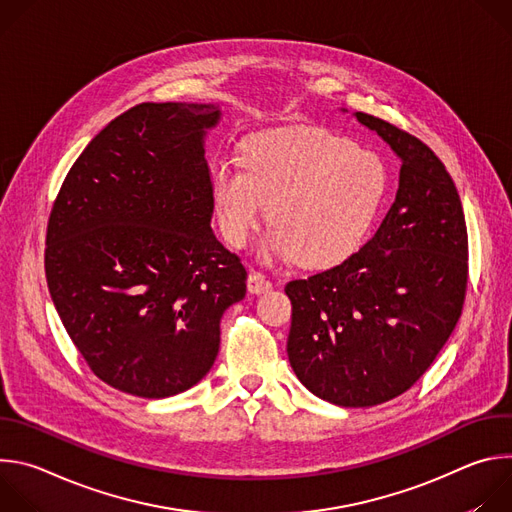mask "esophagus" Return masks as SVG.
<instances>
[{
  "label": "esophagus",
  "mask_w": 512,
  "mask_h": 512,
  "mask_svg": "<svg viewBox=\"0 0 512 512\" xmlns=\"http://www.w3.org/2000/svg\"><path fill=\"white\" fill-rule=\"evenodd\" d=\"M247 287L251 294H265V291H269L273 287V283L259 271H251L249 273V279H247Z\"/></svg>",
  "instance_id": "esophagus-1"
}]
</instances>
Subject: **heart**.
Listing matches in <instances>:
<instances>
[{"label": "heart", "instance_id": "b5f03b06", "mask_svg": "<svg viewBox=\"0 0 512 512\" xmlns=\"http://www.w3.org/2000/svg\"><path fill=\"white\" fill-rule=\"evenodd\" d=\"M210 198L225 239L241 249L267 210V257L334 267L367 243L389 190L383 158L324 127H283L241 143V164L214 160Z\"/></svg>", "mask_w": 512, "mask_h": 512}]
</instances>
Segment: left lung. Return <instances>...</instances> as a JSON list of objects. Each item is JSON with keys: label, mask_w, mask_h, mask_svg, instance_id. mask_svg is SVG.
<instances>
[{"label": "left lung", "mask_w": 512, "mask_h": 512, "mask_svg": "<svg viewBox=\"0 0 512 512\" xmlns=\"http://www.w3.org/2000/svg\"><path fill=\"white\" fill-rule=\"evenodd\" d=\"M356 119L401 158L399 190L358 253L285 285L287 356L316 397L373 407L413 387L454 332L468 289V231L440 158L385 119L360 111Z\"/></svg>", "instance_id": "8db88e82"}]
</instances>
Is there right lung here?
Returning a JSON list of instances; mask_svg holds the SVG:
<instances>
[{
  "instance_id": "obj_1",
  "label": "right lung",
  "mask_w": 512,
  "mask_h": 512,
  "mask_svg": "<svg viewBox=\"0 0 512 512\" xmlns=\"http://www.w3.org/2000/svg\"><path fill=\"white\" fill-rule=\"evenodd\" d=\"M221 111L141 103L93 137L52 204L44 269L89 369L141 399L196 385L247 271L210 229L204 133Z\"/></svg>"
}]
</instances>
